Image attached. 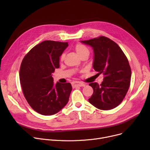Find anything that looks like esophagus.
Returning a JSON list of instances; mask_svg holds the SVG:
<instances>
[{"label": "esophagus", "instance_id": "obj_1", "mask_svg": "<svg viewBox=\"0 0 150 150\" xmlns=\"http://www.w3.org/2000/svg\"><path fill=\"white\" fill-rule=\"evenodd\" d=\"M72 86H74V87H76V86H79V87H84L85 86L84 83H82L79 81H74L72 83Z\"/></svg>", "mask_w": 150, "mask_h": 150}]
</instances>
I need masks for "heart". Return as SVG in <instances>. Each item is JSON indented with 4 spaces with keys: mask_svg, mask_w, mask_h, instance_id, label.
I'll return each instance as SVG.
<instances>
[{
    "mask_svg": "<svg viewBox=\"0 0 150 150\" xmlns=\"http://www.w3.org/2000/svg\"><path fill=\"white\" fill-rule=\"evenodd\" d=\"M75 50L80 57H81V55H83L84 54L89 53V51L87 47L81 44H77L75 45ZM64 58V54H62L61 56V58H60L61 60H63Z\"/></svg>",
    "mask_w": 150,
    "mask_h": 150,
    "instance_id": "1",
    "label": "heart"
}]
</instances>
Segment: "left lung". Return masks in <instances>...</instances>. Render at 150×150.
Listing matches in <instances>:
<instances>
[{
  "mask_svg": "<svg viewBox=\"0 0 150 150\" xmlns=\"http://www.w3.org/2000/svg\"><path fill=\"white\" fill-rule=\"evenodd\" d=\"M80 42L92 47L93 68L104 75L101 84H89L93 90L89 103L101 110L115 108L123 101L130 85L131 70L127 57L119 45L105 36Z\"/></svg>",
  "mask_w": 150,
  "mask_h": 150,
  "instance_id": "1",
  "label": "left lung"
}]
</instances>
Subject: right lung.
I'll return each instance as SVG.
<instances>
[{"label":"right lung","instance_id":"1","mask_svg":"<svg viewBox=\"0 0 150 150\" xmlns=\"http://www.w3.org/2000/svg\"><path fill=\"white\" fill-rule=\"evenodd\" d=\"M68 45L67 42L43 41L31 49L22 61L19 78L23 93L31 108L41 115L56 114L68 103L71 84H54L52 77Z\"/></svg>","mask_w":150,"mask_h":150}]
</instances>
